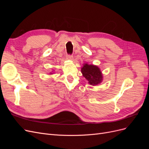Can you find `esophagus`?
<instances>
[{"label":"esophagus","mask_w":149,"mask_h":149,"mask_svg":"<svg viewBox=\"0 0 149 149\" xmlns=\"http://www.w3.org/2000/svg\"><path fill=\"white\" fill-rule=\"evenodd\" d=\"M66 58L68 60H73V56L70 55H66Z\"/></svg>","instance_id":"1"}]
</instances>
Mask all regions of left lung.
I'll use <instances>...</instances> for the list:
<instances>
[{"label": "left lung", "mask_w": 149, "mask_h": 149, "mask_svg": "<svg viewBox=\"0 0 149 149\" xmlns=\"http://www.w3.org/2000/svg\"><path fill=\"white\" fill-rule=\"evenodd\" d=\"M81 71L89 84L95 86L102 82V74L100 68L97 66L84 63Z\"/></svg>", "instance_id": "1"}]
</instances>
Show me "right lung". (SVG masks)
I'll list each match as a JSON object with an SVG mask.
<instances>
[{
	"label": "right lung",
	"mask_w": 149,
	"mask_h": 149,
	"mask_svg": "<svg viewBox=\"0 0 149 149\" xmlns=\"http://www.w3.org/2000/svg\"><path fill=\"white\" fill-rule=\"evenodd\" d=\"M51 74H52V73H51Z\"/></svg>",
	"instance_id": "right-lung-1"
}]
</instances>
